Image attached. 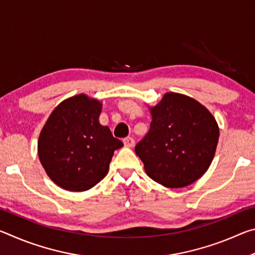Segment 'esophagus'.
Listing matches in <instances>:
<instances>
[{"label": "esophagus", "mask_w": 255, "mask_h": 255, "mask_svg": "<svg viewBox=\"0 0 255 255\" xmlns=\"http://www.w3.org/2000/svg\"><path fill=\"white\" fill-rule=\"evenodd\" d=\"M124 144L126 147H132V146L135 145V140H133V138L131 137H127L124 139Z\"/></svg>", "instance_id": "1"}]
</instances>
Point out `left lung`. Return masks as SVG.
I'll return each instance as SVG.
<instances>
[{"instance_id": "1", "label": "left lung", "mask_w": 255, "mask_h": 255, "mask_svg": "<svg viewBox=\"0 0 255 255\" xmlns=\"http://www.w3.org/2000/svg\"><path fill=\"white\" fill-rule=\"evenodd\" d=\"M152 115L149 131L136 145L146 174L166 188H183L208 170L219 128L209 110L184 94L167 92Z\"/></svg>"}]
</instances>
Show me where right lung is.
I'll list each match as a JSON object with an SVG mask.
<instances>
[{
  "instance_id": "right-lung-1",
  "label": "right lung",
  "mask_w": 255,
  "mask_h": 255,
  "mask_svg": "<svg viewBox=\"0 0 255 255\" xmlns=\"http://www.w3.org/2000/svg\"><path fill=\"white\" fill-rule=\"evenodd\" d=\"M102 103L85 94L55 108L38 139V155L47 175L68 191H85L105 178L122 140L99 123Z\"/></svg>"
}]
</instances>
